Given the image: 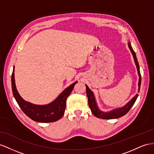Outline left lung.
Returning <instances> with one entry per match:
<instances>
[{
    "label": "left lung",
    "mask_w": 154,
    "mask_h": 154,
    "mask_svg": "<svg viewBox=\"0 0 154 154\" xmlns=\"http://www.w3.org/2000/svg\"><path fill=\"white\" fill-rule=\"evenodd\" d=\"M128 47L133 54L134 61H135V65L137 66L138 75H139V83H138V86H139V88H138V92H139L140 84H141V75L140 73L139 65V63H138V60H137L135 51H133L132 47L131 45V43H128ZM86 85V95H87V97H88V105L90 107V109L91 110V111L94 116H96V117L99 118H102V119H115V118H118L124 116L125 114H127L128 112V111L133 107V105H134V103H135V102L137 100L138 96H139L138 94H137L136 95L128 102V103H126L124 106H123V107L115 109L110 111L105 112V111H101V110L99 109V107H98L94 92L88 88V86L87 85Z\"/></svg>",
    "instance_id": "1"
}]
</instances>
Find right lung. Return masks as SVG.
I'll return each mask as SVG.
<instances>
[{"mask_svg": "<svg viewBox=\"0 0 154 154\" xmlns=\"http://www.w3.org/2000/svg\"><path fill=\"white\" fill-rule=\"evenodd\" d=\"M14 70V66L11 75V88L13 95L19 106L25 115L34 121L42 123L53 122L60 119L65 112L67 98L72 92L77 81L74 82L73 84L67 87L56 99L47 105H36L24 100L19 95L15 86Z\"/></svg>", "mask_w": 154, "mask_h": 154, "instance_id": "add662e5", "label": "right lung"}]
</instances>
